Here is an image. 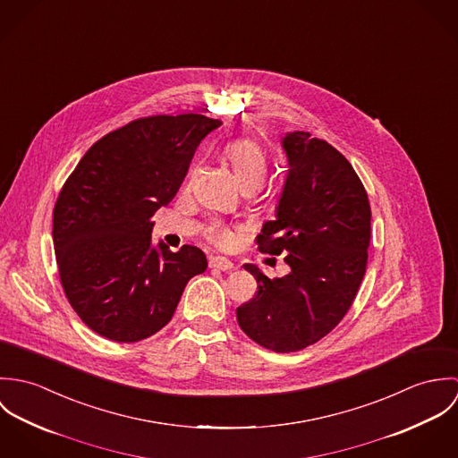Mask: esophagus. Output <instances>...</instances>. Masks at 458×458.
<instances>
[{
  "label": "esophagus",
  "instance_id": "esophagus-1",
  "mask_svg": "<svg viewBox=\"0 0 458 458\" xmlns=\"http://www.w3.org/2000/svg\"><path fill=\"white\" fill-rule=\"evenodd\" d=\"M209 267L211 269H220V271H229V269H233V262L225 259V258H211Z\"/></svg>",
  "mask_w": 458,
  "mask_h": 458
}]
</instances>
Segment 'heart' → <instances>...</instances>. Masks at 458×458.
<instances>
[{"label":"heart","instance_id":"b5f03b06","mask_svg":"<svg viewBox=\"0 0 458 458\" xmlns=\"http://www.w3.org/2000/svg\"><path fill=\"white\" fill-rule=\"evenodd\" d=\"M222 155L229 167L233 169L238 183L243 191H258L261 189L267 169H269V158L267 151L261 142L254 137H238L231 142H227L222 149ZM196 167L189 171V182L196 176ZM240 231L225 225L224 222L213 220L206 227V238L218 249H229L236 243Z\"/></svg>","mask_w":458,"mask_h":458}]
</instances>
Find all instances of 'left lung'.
<instances>
[{"label":"left lung","instance_id":"left-lung-1","mask_svg":"<svg viewBox=\"0 0 458 458\" xmlns=\"http://www.w3.org/2000/svg\"><path fill=\"white\" fill-rule=\"evenodd\" d=\"M289 173L276 218L256 238L262 254L284 256L291 271L258 280L254 298L236 309L238 325L275 352L301 351L336 327L363 280L370 245V204L349 160L309 131L287 133Z\"/></svg>","mask_w":458,"mask_h":458}]
</instances>
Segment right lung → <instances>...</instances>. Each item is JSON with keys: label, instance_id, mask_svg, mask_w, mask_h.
Here are the masks:
<instances>
[{"label": "right lung", "instance_id": "obj_1", "mask_svg": "<svg viewBox=\"0 0 458 458\" xmlns=\"http://www.w3.org/2000/svg\"><path fill=\"white\" fill-rule=\"evenodd\" d=\"M202 114L133 120L98 139L55 204L60 282L81 321L114 342H139L165 327L187 282L206 271L200 249L151 247L153 215L176 196L206 133Z\"/></svg>", "mask_w": 458, "mask_h": 458}]
</instances>
